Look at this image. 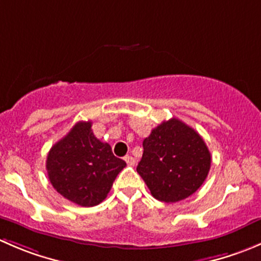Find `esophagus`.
<instances>
[{"label": "esophagus", "instance_id": "34e87169", "mask_svg": "<svg viewBox=\"0 0 261 261\" xmlns=\"http://www.w3.org/2000/svg\"><path fill=\"white\" fill-rule=\"evenodd\" d=\"M123 160H125V162L127 163V165H134V164H135V159H134L133 156H130V155H126V156L123 158Z\"/></svg>", "mask_w": 261, "mask_h": 261}]
</instances>
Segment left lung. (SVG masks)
Returning <instances> with one entry per match:
<instances>
[{
  "mask_svg": "<svg viewBox=\"0 0 261 261\" xmlns=\"http://www.w3.org/2000/svg\"><path fill=\"white\" fill-rule=\"evenodd\" d=\"M138 173L154 198L167 203L188 198L203 184L211 152L196 130L178 118L164 121L143 141Z\"/></svg>",
  "mask_w": 261,
  "mask_h": 261,
  "instance_id": "obj_1",
  "label": "left lung"
}]
</instances>
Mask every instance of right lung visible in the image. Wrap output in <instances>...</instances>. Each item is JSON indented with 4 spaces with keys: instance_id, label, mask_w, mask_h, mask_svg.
<instances>
[{
    "instance_id": "1",
    "label": "right lung",
    "mask_w": 261,
    "mask_h": 261,
    "mask_svg": "<svg viewBox=\"0 0 261 261\" xmlns=\"http://www.w3.org/2000/svg\"><path fill=\"white\" fill-rule=\"evenodd\" d=\"M91 121H80L51 146L46 158L50 183L58 193L82 207H93L107 197L126 163L111 146L94 136Z\"/></svg>"
}]
</instances>
